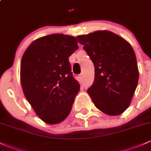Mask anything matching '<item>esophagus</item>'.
I'll return each instance as SVG.
<instances>
[{
	"label": "esophagus",
	"mask_w": 151,
	"mask_h": 151,
	"mask_svg": "<svg viewBox=\"0 0 151 151\" xmlns=\"http://www.w3.org/2000/svg\"><path fill=\"white\" fill-rule=\"evenodd\" d=\"M79 78H80L81 81H83V73H81L79 75Z\"/></svg>",
	"instance_id": "34e87169"
}]
</instances>
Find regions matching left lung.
Here are the masks:
<instances>
[{"label":"left lung","mask_w":151,"mask_h":151,"mask_svg":"<svg viewBox=\"0 0 151 151\" xmlns=\"http://www.w3.org/2000/svg\"><path fill=\"white\" fill-rule=\"evenodd\" d=\"M76 38L94 65V81L87 92L95 106L110 116L122 114L130 104L139 78L132 46L106 30Z\"/></svg>","instance_id":"left-lung-1"}]
</instances>
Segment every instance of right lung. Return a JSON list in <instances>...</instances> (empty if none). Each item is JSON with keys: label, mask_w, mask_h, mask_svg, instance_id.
Segmentation results:
<instances>
[{"label": "right lung", "mask_w": 151, "mask_h": 151, "mask_svg": "<svg viewBox=\"0 0 151 151\" xmlns=\"http://www.w3.org/2000/svg\"><path fill=\"white\" fill-rule=\"evenodd\" d=\"M78 48L76 37L53 34L35 40L22 56L24 96L45 123L61 122L70 112L80 84L71 72L69 57Z\"/></svg>", "instance_id": "obj_1"}]
</instances>
